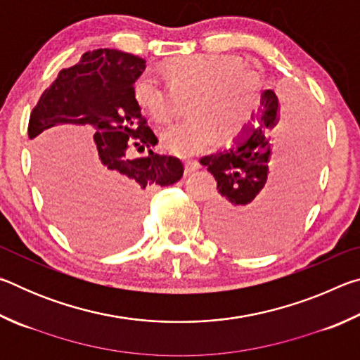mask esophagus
<instances>
[{
  "instance_id": "1",
  "label": "esophagus",
  "mask_w": 360,
  "mask_h": 360,
  "mask_svg": "<svg viewBox=\"0 0 360 360\" xmlns=\"http://www.w3.org/2000/svg\"><path fill=\"white\" fill-rule=\"evenodd\" d=\"M198 169H200V163L197 160H187L186 162V169H184L186 176H191L195 172H198Z\"/></svg>"
}]
</instances>
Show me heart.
Listing matches in <instances>:
<instances>
[{"mask_svg": "<svg viewBox=\"0 0 360 360\" xmlns=\"http://www.w3.org/2000/svg\"><path fill=\"white\" fill-rule=\"evenodd\" d=\"M167 85L154 72H143L133 84V98L152 119L173 117L178 98L191 95V117L160 130L163 149L179 157H192L219 141L238 138L251 119L259 98L254 72L241 70L238 60L224 56H188L163 65Z\"/></svg>", "mask_w": 360, "mask_h": 360, "instance_id": "heart-1", "label": "heart"}]
</instances>
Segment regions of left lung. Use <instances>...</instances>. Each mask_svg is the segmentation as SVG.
<instances>
[{
  "label": "left lung",
  "mask_w": 360,
  "mask_h": 360,
  "mask_svg": "<svg viewBox=\"0 0 360 360\" xmlns=\"http://www.w3.org/2000/svg\"><path fill=\"white\" fill-rule=\"evenodd\" d=\"M260 105L230 148L200 158L219 191L208 211L210 233L246 254L275 248L297 229L313 198L321 160L319 119L308 103H279L265 90Z\"/></svg>",
  "instance_id": "left-lung-1"
}]
</instances>
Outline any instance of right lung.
Returning <instances> with one entry per match:
<instances>
[{
    "instance_id": "right-lung-1",
    "label": "right lung",
    "mask_w": 360,
    "mask_h": 360,
    "mask_svg": "<svg viewBox=\"0 0 360 360\" xmlns=\"http://www.w3.org/2000/svg\"><path fill=\"white\" fill-rule=\"evenodd\" d=\"M146 60L115 49L85 52L58 72L41 95L28 124L36 168L53 219L81 248L108 251L136 231L146 192L178 182L179 158L158 155V143L133 98ZM65 126L90 128L97 150L85 161ZM133 143L148 154L131 159Z\"/></svg>"
}]
</instances>
